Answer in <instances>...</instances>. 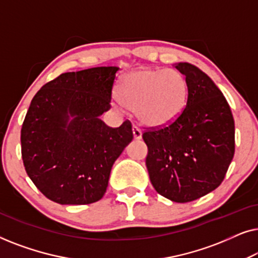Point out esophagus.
<instances>
[{
  "label": "esophagus",
  "mask_w": 258,
  "mask_h": 258,
  "mask_svg": "<svg viewBox=\"0 0 258 258\" xmlns=\"http://www.w3.org/2000/svg\"><path fill=\"white\" fill-rule=\"evenodd\" d=\"M133 134H134V139L135 140L142 139V132H141L139 126H136V125L133 126Z\"/></svg>",
  "instance_id": "1"
}]
</instances>
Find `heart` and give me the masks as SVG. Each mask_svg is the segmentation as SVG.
Instances as JSON below:
<instances>
[{
	"label": "heart",
	"instance_id": "obj_1",
	"mask_svg": "<svg viewBox=\"0 0 258 258\" xmlns=\"http://www.w3.org/2000/svg\"><path fill=\"white\" fill-rule=\"evenodd\" d=\"M188 94V81L178 70L141 68L122 77L117 87L120 101L112 104L135 111L143 125L163 128L182 115Z\"/></svg>",
	"mask_w": 258,
	"mask_h": 258
}]
</instances>
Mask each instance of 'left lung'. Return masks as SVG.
<instances>
[{
    "instance_id": "1",
    "label": "left lung",
    "mask_w": 258,
    "mask_h": 258,
    "mask_svg": "<svg viewBox=\"0 0 258 258\" xmlns=\"http://www.w3.org/2000/svg\"><path fill=\"white\" fill-rule=\"evenodd\" d=\"M188 102L170 125L143 133L146 164L155 190L177 203L195 201L221 184L235 153V122L227 100L207 74L186 62Z\"/></svg>"
}]
</instances>
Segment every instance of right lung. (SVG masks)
I'll list each match as a JSON object with an SVG mask.
<instances>
[{"label": "right lung", "instance_id": "add662e5", "mask_svg": "<svg viewBox=\"0 0 258 258\" xmlns=\"http://www.w3.org/2000/svg\"><path fill=\"white\" fill-rule=\"evenodd\" d=\"M117 67L61 74L31 100L21 129L22 160L36 188L59 204H90L107 190L112 164L133 141L132 123L110 128Z\"/></svg>", "mask_w": 258, "mask_h": 258}]
</instances>
